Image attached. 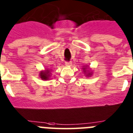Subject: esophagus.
<instances>
[{
  "label": "esophagus",
  "mask_w": 133,
  "mask_h": 133,
  "mask_svg": "<svg viewBox=\"0 0 133 133\" xmlns=\"http://www.w3.org/2000/svg\"><path fill=\"white\" fill-rule=\"evenodd\" d=\"M65 65L66 66H70L72 65V63L71 62H66Z\"/></svg>",
  "instance_id": "esophagus-1"
}]
</instances>
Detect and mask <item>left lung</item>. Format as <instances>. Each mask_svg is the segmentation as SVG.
Here are the masks:
<instances>
[{
    "instance_id": "obj_1",
    "label": "left lung",
    "mask_w": 133,
    "mask_h": 133,
    "mask_svg": "<svg viewBox=\"0 0 133 133\" xmlns=\"http://www.w3.org/2000/svg\"><path fill=\"white\" fill-rule=\"evenodd\" d=\"M82 69H83V70H84V72L85 74H86V76H92V72H90L88 70H86V69H87V66H86V67H84V68H82Z\"/></svg>"
}]
</instances>
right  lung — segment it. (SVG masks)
I'll list each match as a JSON object with an SVG mask.
<instances>
[{"label":"right lung","mask_w":133,"mask_h":133,"mask_svg":"<svg viewBox=\"0 0 133 133\" xmlns=\"http://www.w3.org/2000/svg\"><path fill=\"white\" fill-rule=\"evenodd\" d=\"M50 72L51 70L49 69H45V70H42V71L40 72L39 73V76L42 80H49L50 77Z\"/></svg>","instance_id":"obj_1"}]
</instances>
